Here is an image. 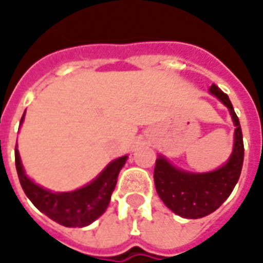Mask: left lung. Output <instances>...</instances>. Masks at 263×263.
I'll use <instances>...</instances> for the list:
<instances>
[{
  "mask_svg": "<svg viewBox=\"0 0 263 263\" xmlns=\"http://www.w3.org/2000/svg\"><path fill=\"white\" fill-rule=\"evenodd\" d=\"M229 110L235 125L234 147L224 166L211 173H188L159 157L155 166V185L160 199L176 215L185 219H199L211 215L230 196L240 178L244 161V142L240 120L229 96L212 85L209 89Z\"/></svg>",
  "mask_w": 263,
  "mask_h": 263,
  "instance_id": "1",
  "label": "left lung"
}]
</instances>
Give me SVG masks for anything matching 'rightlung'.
Here are the masks:
<instances>
[{
	"label": "right lung",
	"mask_w": 263,
	"mask_h": 263,
	"mask_svg": "<svg viewBox=\"0 0 263 263\" xmlns=\"http://www.w3.org/2000/svg\"><path fill=\"white\" fill-rule=\"evenodd\" d=\"M25 117V116H23ZM23 117L21 122L23 121ZM126 157L111 161L99 176L87 185L72 192H51L34 184L23 170L19 152L15 147V164L21 185L29 199L39 211L65 227H85L106 212L111 199Z\"/></svg>",
	"instance_id": "1"
}]
</instances>
